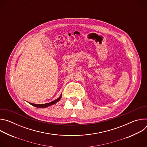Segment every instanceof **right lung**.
<instances>
[{
    "instance_id": "obj_1",
    "label": "right lung",
    "mask_w": 147,
    "mask_h": 147,
    "mask_svg": "<svg viewBox=\"0 0 147 147\" xmlns=\"http://www.w3.org/2000/svg\"><path fill=\"white\" fill-rule=\"evenodd\" d=\"M61 98V94L60 95V96L57 99H56L55 100L52 101V102H51L49 103H45V104H34V103H30L31 105H32V106H34L35 107H36V108H47V107L51 106V105H53V104L56 103V102H57L59 100H60Z\"/></svg>"
}]
</instances>
